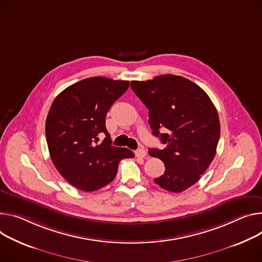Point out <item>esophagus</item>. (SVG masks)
Masks as SVG:
<instances>
[{
  "mask_svg": "<svg viewBox=\"0 0 262 262\" xmlns=\"http://www.w3.org/2000/svg\"><path fill=\"white\" fill-rule=\"evenodd\" d=\"M135 155H136V157L139 158V159H143V158H145V156H146V151H145L143 148H139V149H137V150L135 151Z\"/></svg>",
  "mask_w": 262,
  "mask_h": 262,
  "instance_id": "34e87169",
  "label": "esophagus"
}]
</instances>
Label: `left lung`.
Returning a JSON list of instances; mask_svg holds the SVG:
<instances>
[{"label": "left lung", "mask_w": 262, "mask_h": 262, "mask_svg": "<svg viewBox=\"0 0 262 262\" xmlns=\"http://www.w3.org/2000/svg\"><path fill=\"white\" fill-rule=\"evenodd\" d=\"M130 88L148 108L152 135L166 145L148 150L165 165L155 183L169 192H182L201 179L215 156L221 135L217 111L202 88L182 76L134 80Z\"/></svg>", "instance_id": "left-lung-1"}]
</instances>
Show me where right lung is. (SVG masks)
<instances>
[{
    "label": "right lung",
    "mask_w": 262,
    "mask_h": 262,
    "mask_svg": "<svg viewBox=\"0 0 262 262\" xmlns=\"http://www.w3.org/2000/svg\"><path fill=\"white\" fill-rule=\"evenodd\" d=\"M129 81L90 77L63 90L54 99L46 120V139L51 160L71 185L91 192L110 184L127 148L112 146L105 116ZM106 138L100 141L102 134Z\"/></svg>",
    "instance_id": "obj_1"
}]
</instances>
